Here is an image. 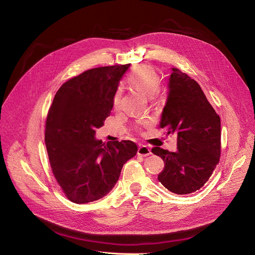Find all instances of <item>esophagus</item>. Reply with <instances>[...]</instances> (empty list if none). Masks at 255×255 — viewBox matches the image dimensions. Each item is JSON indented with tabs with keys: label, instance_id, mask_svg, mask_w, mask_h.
Segmentation results:
<instances>
[{
	"label": "esophagus",
	"instance_id": "esophagus-1",
	"mask_svg": "<svg viewBox=\"0 0 255 255\" xmlns=\"http://www.w3.org/2000/svg\"><path fill=\"white\" fill-rule=\"evenodd\" d=\"M137 154H138V155H140V156L146 157V156L151 155V154H152V152H151L150 148H148V146H146V145H143V144H141V145H139L138 151H137Z\"/></svg>",
	"mask_w": 255,
	"mask_h": 255
}]
</instances>
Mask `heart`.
Here are the masks:
<instances>
[{
	"label": "heart",
	"instance_id": "obj_1",
	"mask_svg": "<svg viewBox=\"0 0 255 255\" xmlns=\"http://www.w3.org/2000/svg\"><path fill=\"white\" fill-rule=\"evenodd\" d=\"M128 83L145 96L153 97L161 86V77L156 72L154 68L149 65H140L133 69L128 75ZM121 91H117L113 98V104L115 107H118L121 101ZM153 124L150 119H142L138 121V126L141 127H151Z\"/></svg>",
	"mask_w": 255,
	"mask_h": 255
}]
</instances>
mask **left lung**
<instances>
[{
  "label": "left lung",
  "instance_id": "left-lung-1",
  "mask_svg": "<svg viewBox=\"0 0 255 255\" xmlns=\"http://www.w3.org/2000/svg\"><path fill=\"white\" fill-rule=\"evenodd\" d=\"M171 71L159 126L177 135L178 148L152 152L164 161L158 181L172 193L189 194L202 188L219 162L221 124L195 80L178 68Z\"/></svg>",
  "mask_w": 255,
  "mask_h": 255
}]
</instances>
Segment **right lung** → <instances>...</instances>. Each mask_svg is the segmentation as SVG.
<instances>
[{"mask_svg":"<svg viewBox=\"0 0 255 255\" xmlns=\"http://www.w3.org/2000/svg\"><path fill=\"white\" fill-rule=\"evenodd\" d=\"M130 64L90 69L63 84L46 119L50 166L64 193L88 204L109 193L123 165L137 153L131 140L104 144L95 137L113 110V98Z\"/></svg>","mask_w":255,"mask_h":255,"instance_id":"add662e5","label":"right lung"}]
</instances>
